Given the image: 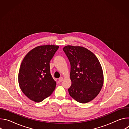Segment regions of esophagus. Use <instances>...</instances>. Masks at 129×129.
<instances>
[{
	"label": "esophagus",
	"mask_w": 129,
	"mask_h": 129,
	"mask_svg": "<svg viewBox=\"0 0 129 129\" xmlns=\"http://www.w3.org/2000/svg\"><path fill=\"white\" fill-rule=\"evenodd\" d=\"M63 77H60L59 79V82H62L63 81Z\"/></svg>",
	"instance_id": "esophagus-1"
}]
</instances>
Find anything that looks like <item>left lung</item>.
<instances>
[{
    "instance_id": "obj_1",
    "label": "left lung",
    "mask_w": 129,
    "mask_h": 129,
    "mask_svg": "<svg viewBox=\"0 0 129 129\" xmlns=\"http://www.w3.org/2000/svg\"><path fill=\"white\" fill-rule=\"evenodd\" d=\"M63 49L71 65L72 84L68 89L69 95L82 104L92 101L100 92L104 84L103 69L99 59L83 46L67 45Z\"/></svg>"
}]
</instances>
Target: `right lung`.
Masks as SVG:
<instances>
[{
  "label": "right lung",
  "mask_w": 129,
  "mask_h": 129,
  "mask_svg": "<svg viewBox=\"0 0 129 129\" xmlns=\"http://www.w3.org/2000/svg\"><path fill=\"white\" fill-rule=\"evenodd\" d=\"M59 46H37L23 58L18 73V83L22 92L30 100L41 102L50 96L56 82L51 77L49 62Z\"/></svg>",
  "instance_id": "add662e5"
}]
</instances>
